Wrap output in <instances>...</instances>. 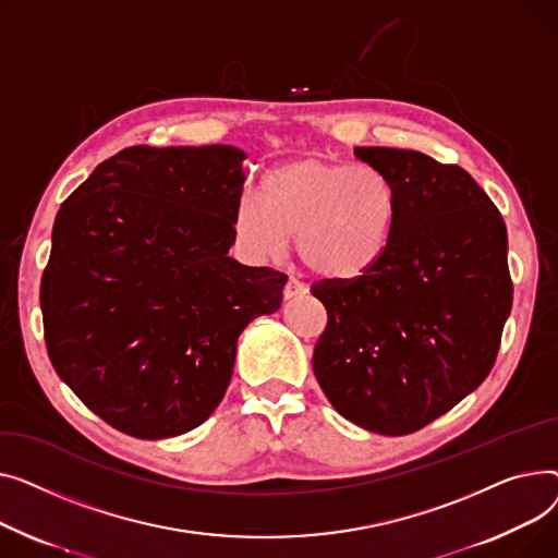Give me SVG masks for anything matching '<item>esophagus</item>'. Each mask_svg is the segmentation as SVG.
Listing matches in <instances>:
<instances>
[{
	"instance_id": "34e87169",
	"label": "esophagus",
	"mask_w": 558,
	"mask_h": 558,
	"mask_svg": "<svg viewBox=\"0 0 558 558\" xmlns=\"http://www.w3.org/2000/svg\"><path fill=\"white\" fill-rule=\"evenodd\" d=\"M306 292H308V286L302 283L300 279H294V277H290V279L286 281V286H283V298H286V300L302 298V294H306Z\"/></svg>"
}]
</instances>
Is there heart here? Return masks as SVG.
I'll return each instance as SVG.
<instances>
[{"mask_svg":"<svg viewBox=\"0 0 558 558\" xmlns=\"http://www.w3.org/2000/svg\"><path fill=\"white\" fill-rule=\"evenodd\" d=\"M397 214V191L383 173L308 153L270 171L264 195H241L234 229L260 258L279 256L298 236V254L311 272L353 281L387 254Z\"/></svg>","mask_w":558,"mask_h":558,"instance_id":"obj_1","label":"heart"}]
</instances>
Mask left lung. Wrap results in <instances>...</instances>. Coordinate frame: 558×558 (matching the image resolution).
Segmentation results:
<instances>
[{
  "mask_svg": "<svg viewBox=\"0 0 558 558\" xmlns=\"http://www.w3.org/2000/svg\"><path fill=\"white\" fill-rule=\"evenodd\" d=\"M353 153L397 191L395 239L372 272L311 288L329 315L313 372L344 418L401 437L452 410L494 367L513 300L507 227L457 163L403 148Z\"/></svg>",
  "mask_w": 558,
  "mask_h": 558,
  "instance_id": "obj_1",
  "label": "left lung"
}]
</instances>
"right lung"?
<instances>
[{"label":"right lung","mask_w":558,"mask_h":558,"mask_svg":"<svg viewBox=\"0 0 558 558\" xmlns=\"http://www.w3.org/2000/svg\"><path fill=\"white\" fill-rule=\"evenodd\" d=\"M245 153L130 146L62 203L40 283L56 374L112 428L184 435L209 418L245 326L281 306L286 275L241 266Z\"/></svg>","instance_id":"right-lung-1"}]
</instances>
